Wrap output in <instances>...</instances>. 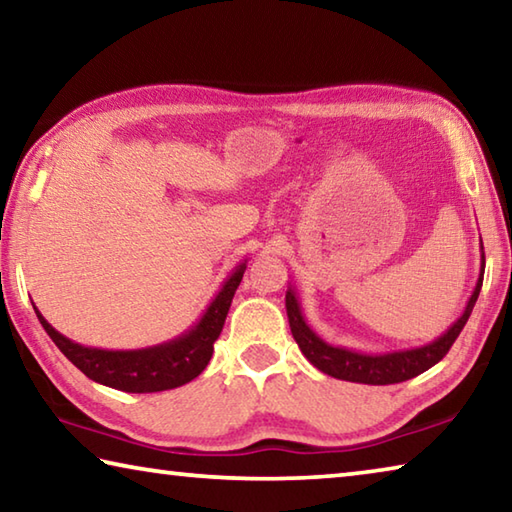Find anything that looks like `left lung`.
Listing matches in <instances>:
<instances>
[{"label":"left lung","instance_id":"obj_1","mask_svg":"<svg viewBox=\"0 0 512 512\" xmlns=\"http://www.w3.org/2000/svg\"><path fill=\"white\" fill-rule=\"evenodd\" d=\"M483 271H485V255H483V241H481V273H479V280H476L472 296L463 309V314L458 316L456 323L449 327L445 334H440L438 339H433L431 343L418 345V348L368 354V352L339 348V345H329L307 325L305 316H302L296 291L289 287L287 316H289L291 334L293 339H296L300 352L309 359V363H314L320 372H325L329 377H336L343 381H357V384H370V386L400 384V381L418 377L420 372L436 366V363L449 352V348H452L454 341L458 339V334H461V329L465 327L467 318L472 314L476 298H479V291L483 284Z\"/></svg>","mask_w":512,"mask_h":512}]
</instances>
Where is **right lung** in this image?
Returning a JSON list of instances; mask_svg holds the SVG:
<instances>
[{"instance_id": "1", "label": "right lung", "mask_w": 512, "mask_h": 512, "mask_svg": "<svg viewBox=\"0 0 512 512\" xmlns=\"http://www.w3.org/2000/svg\"><path fill=\"white\" fill-rule=\"evenodd\" d=\"M246 262L232 271L221 284L219 293L207 305L198 323L192 325L176 339L167 343L151 345V348L140 350H101L88 348V345L74 343L58 332V329L47 323V318L40 314L38 307L36 316L51 341L58 345V350L79 368L85 377H90L97 384L117 388L124 393H158L169 391L196 379L205 370L212 359L214 341L219 339L225 316H228L230 302L235 298L241 277L246 271Z\"/></svg>"}]
</instances>
